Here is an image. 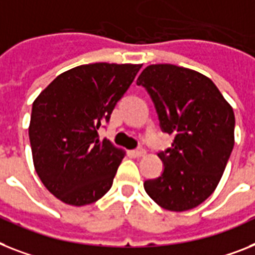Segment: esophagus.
Returning a JSON list of instances; mask_svg holds the SVG:
<instances>
[{"label": "esophagus", "instance_id": "1", "mask_svg": "<svg viewBox=\"0 0 255 255\" xmlns=\"http://www.w3.org/2000/svg\"><path fill=\"white\" fill-rule=\"evenodd\" d=\"M132 153H134L135 156H144V155H146V150H144V148H136V150L132 151Z\"/></svg>", "mask_w": 255, "mask_h": 255}]
</instances>
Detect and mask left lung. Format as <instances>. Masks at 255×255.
<instances>
[{
    "label": "left lung",
    "mask_w": 255,
    "mask_h": 255,
    "mask_svg": "<svg viewBox=\"0 0 255 255\" xmlns=\"http://www.w3.org/2000/svg\"><path fill=\"white\" fill-rule=\"evenodd\" d=\"M136 83L150 94L161 130L174 135L157 153L163 173L144 181V190L169 211L197 207L216 189L235 146L232 107L210 78L186 67L150 65Z\"/></svg>",
    "instance_id": "obj_1"
}]
</instances>
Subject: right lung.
Wrapping results in <instances>:
<instances>
[{"mask_svg": "<svg viewBox=\"0 0 255 255\" xmlns=\"http://www.w3.org/2000/svg\"><path fill=\"white\" fill-rule=\"evenodd\" d=\"M142 65H81L65 71L32 104L28 135L35 170L44 186L66 205L99 201L113 184L125 151L98 130Z\"/></svg>", "mask_w": 255, "mask_h": 255, "instance_id": "right-lung-1", "label": "right lung"}]
</instances>
